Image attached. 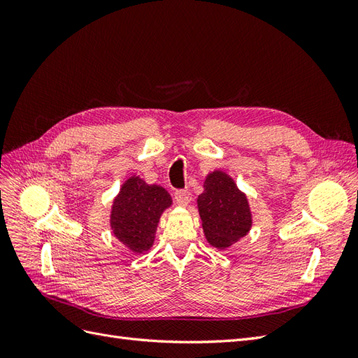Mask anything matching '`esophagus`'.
Returning a JSON list of instances; mask_svg holds the SVG:
<instances>
[{"instance_id":"obj_1","label":"esophagus","mask_w":358,"mask_h":358,"mask_svg":"<svg viewBox=\"0 0 358 358\" xmlns=\"http://www.w3.org/2000/svg\"><path fill=\"white\" fill-rule=\"evenodd\" d=\"M175 200L180 206H187L189 203V192L187 189H176Z\"/></svg>"}]
</instances>
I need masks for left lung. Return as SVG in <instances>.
<instances>
[{
    "instance_id": "1",
    "label": "left lung",
    "mask_w": 358,
    "mask_h": 358,
    "mask_svg": "<svg viewBox=\"0 0 358 358\" xmlns=\"http://www.w3.org/2000/svg\"><path fill=\"white\" fill-rule=\"evenodd\" d=\"M203 230L212 246L224 249L237 242L251 229V212L245 194L222 171L206 178L204 192L199 196Z\"/></svg>"
}]
</instances>
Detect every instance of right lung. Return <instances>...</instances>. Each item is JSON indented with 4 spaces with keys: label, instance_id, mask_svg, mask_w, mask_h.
I'll return each mask as SVG.
<instances>
[{
    "label": "right lung",
    "instance_id": "obj_1",
    "mask_svg": "<svg viewBox=\"0 0 358 358\" xmlns=\"http://www.w3.org/2000/svg\"><path fill=\"white\" fill-rule=\"evenodd\" d=\"M171 204L170 194L158 185H148L138 176L129 178L113 201L110 225L117 241L134 254L152 246L162 210Z\"/></svg>",
    "mask_w": 358,
    "mask_h": 358
}]
</instances>
